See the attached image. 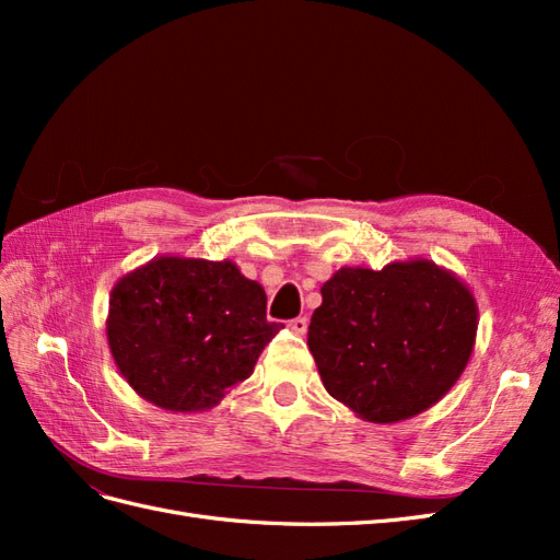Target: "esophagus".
<instances>
[{"mask_svg":"<svg viewBox=\"0 0 560 560\" xmlns=\"http://www.w3.org/2000/svg\"><path fill=\"white\" fill-rule=\"evenodd\" d=\"M290 331L292 334H296V336H303L308 331V317H294V319H290Z\"/></svg>","mask_w":560,"mask_h":560,"instance_id":"1","label":"esophagus"}]
</instances>
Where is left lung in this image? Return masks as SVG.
Wrapping results in <instances>:
<instances>
[{"instance_id": "left-lung-1", "label": "left lung", "mask_w": 560, "mask_h": 560, "mask_svg": "<svg viewBox=\"0 0 560 560\" xmlns=\"http://www.w3.org/2000/svg\"><path fill=\"white\" fill-rule=\"evenodd\" d=\"M477 336L467 287L430 261L341 268L322 284L308 348L327 393L374 422L430 409L460 378Z\"/></svg>"}]
</instances>
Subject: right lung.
I'll list each match as a JSON object with an SVG mask.
<instances>
[{
    "instance_id": "obj_1",
    "label": "right lung",
    "mask_w": 560,
    "mask_h": 560,
    "mask_svg": "<svg viewBox=\"0 0 560 560\" xmlns=\"http://www.w3.org/2000/svg\"><path fill=\"white\" fill-rule=\"evenodd\" d=\"M282 329L266 292L231 261L161 257L116 282L107 338L140 397L167 411H202L252 376Z\"/></svg>"
}]
</instances>
